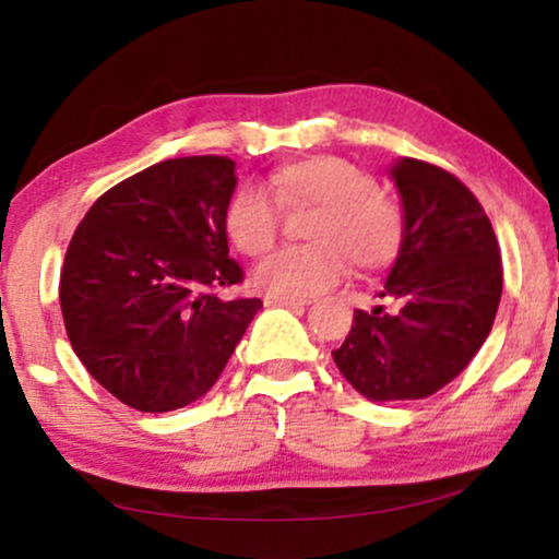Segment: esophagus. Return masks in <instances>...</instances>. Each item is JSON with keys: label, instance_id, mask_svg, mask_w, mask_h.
Listing matches in <instances>:
<instances>
[{"label": "esophagus", "instance_id": "1", "mask_svg": "<svg viewBox=\"0 0 559 559\" xmlns=\"http://www.w3.org/2000/svg\"><path fill=\"white\" fill-rule=\"evenodd\" d=\"M267 307H288V309H304L307 307V299H292V296H267Z\"/></svg>", "mask_w": 559, "mask_h": 559}]
</instances>
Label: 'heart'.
<instances>
[{
	"instance_id": "heart-1",
	"label": "heart",
	"mask_w": 559,
	"mask_h": 559,
	"mask_svg": "<svg viewBox=\"0 0 559 559\" xmlns=\"http://www.w3.org/2000/svg\"><path fill=\"white\" fill-rule=\"evenodd\" d=\"M267 191H235L225 210L227 237L242 255L258 258L278 240L281 210H314L307 225L309 245L265 258L252 284L273 296L322 294L345 278L349 263L381 271L399 258L406 240V212L378 189L368 170L337 155L284 163L267 178Z\"/></svg>"
}]
</instances>
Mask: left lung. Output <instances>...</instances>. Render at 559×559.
Masks as SVG:
<instances>
[{"label":"left lung","instance_id":"8db88e82","mask_svg":"<svg viewBox=\"0 0 559 559\" xmlns=\"http://www.w3.org/2000/svg\"><path fill=\"white\" fill-rule=\"evenodd\" d=\"M391 176L406 240L381 296L401 309H357L332 353L340 373L370 401L427 399L463 373L493 326L503 288L496 233L473 191L416 158H401Z\"/></svg>","mask_w":559,"mask_h":559}]
</instances>
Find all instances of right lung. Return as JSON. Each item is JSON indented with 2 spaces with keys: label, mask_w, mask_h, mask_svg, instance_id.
<instances>
[{
  "label": "right lung",
  "mask_w": 559,
  "mask_h": 559,
  "mask_svg": "<svg viewBox=\"0 0 559 559\" xmlns=\"http://www.w3.org/2000/svg\"><path fill=\"white\" fill-rule=\"evenodd\" d=\"M235 160H160L111 186L73 233L61 311L73 353L138 412L189 406L217 383L260 299H222L242 284L225 210Z\"/></svg>",
  "instance_id": "1"
}]
</instances>
